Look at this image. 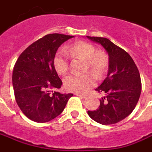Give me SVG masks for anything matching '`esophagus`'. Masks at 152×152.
I'll return each instance as SVG.
<instances>
[{"label":"esophagus","instance_id":"1","mask_svg":"<svg viewBox=\"0 0 152 152\" xmlns=\"http://www.w3.org/2000/svg\"><path fill=\"white\" fill-rule=\"evenodd\" d=\"M76 96H79V97H82V98H85V97H87V94H76Z\"/></svg>","mask_w":152,"mask_h":152}]
</instances>
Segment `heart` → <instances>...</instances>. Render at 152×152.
Segmentation results:
<instances>
[{
  "label": "heart",
  "mask_w": 152,
  "mask_h": 152,
  "mask_svg": "<svg viewBox=\"0 0 152 152\" xmlns=\"http://www.w3.org/2000/svg\"><path fill=\"white\" fill-rule=\"evenodd\" d=\"M68 55L72 58H80L87 60L85 72L90 71L100 78L103 76L107 68V58L104 53L96 52L95 47L90 43L80 41L60 50L54 58V66L57 72L64 75L69 69ZM65 88L72 92L85 93L95 84V78L91 73L83 75H69L64 80Z\"/></svg>",
  "instance_id": "1"
}]
</instances>
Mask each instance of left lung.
Here are the masks:
<instances>
[{
    "mask_svg": "<svg viewBox=\"0 0 152 152\" xmlns=\"http://www.w3.org/2000/svg\"><path fill=\"white\" fill-rule=\"evenodd\" d=\"M101 44L108 55L107 77L96 89L106 96L100 99L97 110L88 111L89 116L103 125L119 123L134 110L141 93L138 69L130 55L104 37H87Z\"/></svg>",
    "mask_w": 152,
    "mask_h": 152,
    "instance_id": "obj_1",
    "label": "left lung"
}]
</instances>
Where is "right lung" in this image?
<instances>
[{"mask_svg": "<svg viewBox=\"0 0 152 152\" xmlns=\"http://www.w3.org/2000/svg\"><path fill=\"white\" fill-rule=\"evenodd\" d=\"M74 36L51 33L29 45L18 57L12 73V85L18 107L29 119L47 123L58 116L72 94L53 89L62 84L54 66L58 48Z\"/></svg>", "mask_w": 152, "mask_h": 152, "instance_id": "1", "label": "right lung"}]
</instances>
